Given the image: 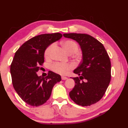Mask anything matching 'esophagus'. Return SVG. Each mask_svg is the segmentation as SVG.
I'll return each mask as SVG.
<instances>
[{"label":"esophagus","instance_id":"obj_1","mask_svg":"<svg viewBox=\"0 0 128 128\" xmlns=\"http://www.w3.org/2000/svg\"><path fill=\"white\" fill-rule=\"evenodd\" d=\"M62 78V80H64L68 79V78H66V77H64V76H62V78Z\"/></svg>","mask_w":128,"mask_h":128}]
</instances>
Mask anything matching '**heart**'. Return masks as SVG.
Segmentation results:
<instances>
[{
	"mask_svg": "<svg viewBox=\"0 0 128 128\" xmlns=\"http://www.w3.org/2000/svg\"><path fill=\"white\" fill-rule=\"evenodd\" d=\"M62 45L64 50L69 54H74L78 52V45L77 42L72 40H66L62 42ZM55 47V44H52L45 50L44 55L46 58H50L51 56L52 52ZM51 69L56 73L60 74H66L72 69V66L68 64L54 63L51 64Z\"/></svg>",
	"mask_w": 128,
	"mask_h": 128,
	"instance_id": "1",
	"label": "heart"
}]
</instances>
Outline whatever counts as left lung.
<instances>
[{
  "label": "left lung",
  "mask_w": 128,
  "mask_h": 128,
  "mask_svg": "<svg viewBox=\"0 0 128 128\" xmlns=\"http://www.w3.org/2000/svg\"><path fill=\"white\" fill-rule=\"evenodd\" d=\"M79 44L83 59L73 71L80 77L73 78L75 84L69 92L70 98L78 106H90L102 98L111 81V61L104 45L86 34H64Z\"/></svg>",
  "instance_id": "1"
}]
</instances>
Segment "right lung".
Instances as JSON below:
<instances>
[{
  "instance_id": "obj_1",
  "label": "right lung",
  "mask_w": 128,
  "mask_h": 128,
  "mask_svg": "<svg viewBox=\"0 0 128 128\" xmlns=\"http://www.w3.org/2000/svg\"><path fill=\"white\" fill-rule=\"evenodd\" d=\"M62 37L59 32L34 36L15 53L10 65L12 84L21 98L30 106H38L46 102L54 85L61 80L60 75L52 71L45 78L38 76L36 72L44 62L46 48Z\"/></svg>"
}]
</instances>
